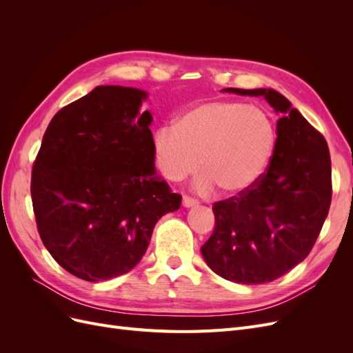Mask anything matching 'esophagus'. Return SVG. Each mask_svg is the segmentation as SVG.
Here are the masks:
<instances>
[{
  "mask_svg": "<svg viewBox=\"0 0 353 353\" xmlns=\"http://www.w3.org/2000/svg\"><path fill=\"white\" fill-rule=\"evenodd\" d=\"M183 205H184V208H193V206L199 205V201L193 197H190V196H184L183 197Z\"/></svg>",
  "mask_w": 353,
  "mask_h": 353,
  "instance_id": "obj_1",
  "label": "esophagus"
}]
</instances>
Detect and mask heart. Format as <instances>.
Returning a JSON list of instances; mask_svg holds the SVG:
<instances>
[{"label":"heart","mask_w":353,"mask_h":353,"mask_svg":"<svg viewBox=\"0 0 353 353\" xmlns=\"http://www.w3.org/2000/svg\"><path fill=\"white\" fill-rule=\"evenodd\" d=\"M274 144L275 128L266 112L243 101L210 100L187 109L175 126L159 128L154 157L169 181H183L201 166L205 172L194 183L199 193L218 185L225 194H239L263 174Z\"/></svg>","instance_id":"1"}]
</instances>
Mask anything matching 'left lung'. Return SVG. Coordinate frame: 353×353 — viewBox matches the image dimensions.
Listing matches in <instances>:
<instances>
[{"label":"left lung","instance_id":"left-lung-1","mask_svg":"<svg viewBox=\"0 0 353 353\" xmlns=\"http://www.w3.org/2000/svg\"><path fill=\"white\" fill-rule=\"evenodd\" d=\"M266 99L283 114L274 154L256 183L213 203L215 230L201 245L209 268L240 284L270 283L302 262L321 232L331 194V160L324 135L274 90L227 88Z\"/></svg>","mask_w":353,"mask_h":353}]
</instances>
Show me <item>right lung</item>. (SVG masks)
<instances>
[{"label":"right lung","mask_w":353,"mask_h":353,"mask_svg":"<svg viewBox=\"0 0 353 353\" xmlns=\"http://www.w3.org/2000/svg\"><path fill=\"white\" fill-rule=\"evenodd\" d=\"M144 91L101 85L52 117L32 168L37 228L54 261L85 281L130 272L156 222L181 206L154 169Z\"/></svg>","instance_id":"add662e5"}]
</instances>
